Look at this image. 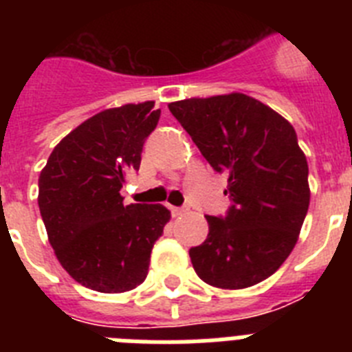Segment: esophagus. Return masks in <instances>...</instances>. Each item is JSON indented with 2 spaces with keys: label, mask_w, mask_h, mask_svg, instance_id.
Listing matches in <instances>:
<instances>
[{
  "label": "esophagus",
  "mask_w": 352,
  "mask_h": 352,
  "mask_svg": "<svg viewBox=\"0 0 352 352\" xmlns=\"http://www.w3.org/2000/svg\"><path fill=\"white\" fill-rule=\"evenodd\" d=\"M170 211H173L174 214H183L188 211V208L186 206H170Z\"/></svg>",
  "instance_id": "esophagus-1"
}]
</instances>
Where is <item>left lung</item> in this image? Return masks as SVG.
Segmentation results:
<instances>
[{
	"label": "left lung",
	"instance_id": "8db88e82",
	"mask_svg": "<svg viewBox=\"0 0 352 352\" xmlns=\"http://www.w3.org/2000/svg\"><path fill=\"white\" fill-rule=\"evenodd\" d=\"M169 111L208 164L229 174L231 208L206 217V241L188 250L195 273L222 289L259 284L287 259L309 211V166L296 132L243 93L173 102Z\"/></svg>",
	"mask_w": 352,
	"mask_h": 352
}]
</instances>
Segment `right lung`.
Wrapping results in <instances>:
<instances>
[{"instance_id":"add662e5","label":"right lung","mask_w":352,"mask_h":352,"mask_svg":"<svg viewBox=\"0 0 352 352\" xmlns=\"http://www.w3.org/2000/svg\"><path fill=\"white\" fill-rule=\"evenodd\" d=\"M155 102L105 109L52 149L38 178V208L49 243L68 275L98 292H125L148 275L155 241L169 222L162 204H125L120 190L139 170L157 129Z\"/></svg>"}]
</instances>
